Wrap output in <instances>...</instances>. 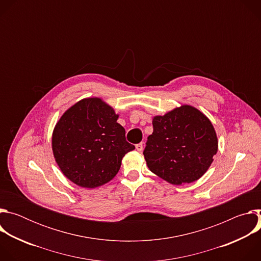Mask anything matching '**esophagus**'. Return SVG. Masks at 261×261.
<instances>
[{"label":"esophagus","mask_w":261,"mask_h":261,"mask_svg":"<svg viewBox=\"0 0 261 261\" xmlns=\"http://www.w3.org/2000/svg\"><path fill=\"white\" fill-rule=\"evenodd\" d=\"M135 148L137 150V152H141V151H142V148H143V144H142V142L137 143V144L135 145Z\"/></svg>","instance_id":"esophagus-1"}]
</instances>
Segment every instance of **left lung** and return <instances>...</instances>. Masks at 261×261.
Returning a JSON list of instances; mask_svg holds the SVG:
<instances>
[{"label": "left lung", "instance_id": "obj_1", "mask_svg": "<svg viewBox=\"0 0 261 261\" xmlns=\"http://www.w3.org/2000/svg\"><path fill=\"white\" fill-rule=\"evenodd\" d=\"M154 131L143 151L153 173L175 186L199 179L218 152V137L208 118L184 104L153 118Z\"/></svg>", "mask_w": 261, "mask_h": 261}]
</instances>
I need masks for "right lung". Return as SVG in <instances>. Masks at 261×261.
Masks as SVG:
<instances>
[{
  "label": "right lung",
  "mask_w": 261,
  "mask_h": 261,
  "mask_svg": "<svg viewBox=\"0 0 261 261\" xmlns=\"http://www.w3.org/2000/svg\"><path fill=\"white\" fill-rule=\"evenodd\" d=\"M119 115L98 97L70 106L51 136L55 160L62 173L83 188L94 189L113 179L122 159L135 146L126 141Z\"/></svg>",
  "instance_id": "1"
}]
</instances>
